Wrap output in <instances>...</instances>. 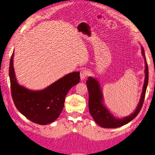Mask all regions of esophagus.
Wrapping results in <instances>:
<instances>
[{
	"label": "esophagus",
	"instance_id": "obj_1",
	"mask_svg": "<svg viewBox=\"0 0 155 155\" xmlns=\"http://www.w3.org/2000/svg\"><path fill=\"white\" fill-rule=\"evenodd\" d=\"M88 74V71H86V70H83V71H81V73H80V77H81V80H84L85 78L87 77Z\"/></svg>",
	"mask_w": 155,
	"mask_h": 155
}]
</instances>
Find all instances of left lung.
Returning <instances> with one entry per match:
<instances>
[{"label": "left lung", "instance_id": "1", "mask_svg": "<svg viewBox=\"0 0 155 155\" xmlns=\"http://www.w3.org/2000/svg\"><path fill=\"white\" fill-rule=\"evenodd\" d=\"M142 54L144 57L145 63V77L144 82L142 87V91L140 96V101L136 107V109L128 116L123 118L115 117L108 109L104 104V96L101 89V87L98 81L95 78L90 77L87 81V86L89 91V110L91 116L95 122L102 128H116L122 126L129 123L130 121L136 117L140 112L143 104L145 94L148 82V65L144 55V50L143 47H141Z\"/></svg>", "mask_w": 155, "mask_h": 155}]
</instances>
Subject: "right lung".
Segmentation results:
<instances>
[{
  "label": "right lung",
  "instance_id": "right-lung-1",
  "mask_svg": "<svg viewBox=\"0 0 155 155\" xmlns=\"http://www.w3.org/2000/svg\"><path fill=\"white\" fill-rule=\"evenodd\" d=\"M14 51L9 64L12 98L15 107L24 116L39 125L55 121L63 110L66 94L80 81V72L65 75L44 89L33 91L21 85L13 67Z\"/></svg>",
  "mask_w": 155,
  "mask_h": 155
}]
</instances>
